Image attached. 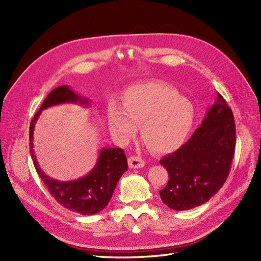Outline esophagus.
Here are the masks:
<instances>
[{
    "mask_svg": "<svg viewBox=\"0 0 261 261\" xmlns=\"http://www.w3.org/2000/svg\"><path fill=\"white\" fill-rule=\"evenodd\" d=\"M128 164H129V168H132V169L143 168L145 165V160L141 159L140 156L132 155L128 158Z\"/></svg>",
    "mask_w": 261,
    "mask_h": 261,
    "instance_id": "esophagus-1",
    "label": "esophagus"
}]
</instances>
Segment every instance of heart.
Returning a JSON list of instances; mask_svg holds the SVG:
<instances>
[{
	"label": "heart",
	"mask_w": 261,
	"mask_h": 261,
	"mask_svg": "<svg viewBox=\"0 0 261 261\" xmlns=\"http://www.w3.org/2000/svg\"><path fill=\"white\" fill-rule=\"evenodd\" d=\"M194 121L192 102L161 83L132 85L122 94V108L114 101L108 108L109 129L118 143L128 144L140 126L141 138L156 153L177 150L187 139Z\"/></svg>",
	"instance_id": "obj_1"
}]
</instances>
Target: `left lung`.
Returning <instances> with one entry per match:
<instances>
[{"label": "left lung", "mask_w": 261, "mask_h": 261, "mask_svg": "<svg viewBox=\"0 0 261 261\" xmlns=\"http://www.w3.org/2000/svg\"><path fill=\"white\" fill-rule=\"evenodd\" d=\"M235 145L233 112L218 93L200 127L175 152L160 160L169 173L168 184L160 191L161 200L177 211L207 202L225 183Z\"/></svg>", "instance_id": "obj_1"}]
</instances>
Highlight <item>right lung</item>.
<instances>
[{
    "label": "right lung",
    "mask_w": 261,
    "mask_h": 261,
    "mask_svg": "<svg viewBox=\"0 0 261 261\" xmlns=\"http://www.w3.org/2000/svg\"><path fill=\"white\" fill-rule=\"evenodd\" d=\"M66 102H80L83 106L89 103L88 100L80 97L70 90L68 86H60L53 89L44 99L40 110L36 113L30 123V154L39 176L41 177L53 198L70 211L90 216L100 212L108 206L118 179L128 169L127 159L123 149L106 148L101 150L97 164L94 165L89 174L80 179L61 181L45 175L39 167L33 150L35 123L42 110L52 106L66 103Z\"/></svg>",
    "instance_id": "obj_1"
}]
</instances>
